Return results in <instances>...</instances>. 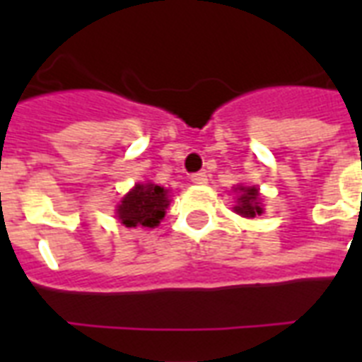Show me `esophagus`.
Listing matches in <instances>:
<instances>
[{
    "label": "esophagus",
    "mask_w": 362,
    "mask_h": 362,
    "mask_svg": "<svg viewBox=\"0 0 362 362\" xmlns=\"http://www.w3.org/2000/svg\"><path fill=\"white\" fill-rule=\"evenodd\" d=\"M206 173H193L192 175V182L193 184H206Z\"/></svg>",
    "instance_id": "esophagus-1"
}]
</instances>
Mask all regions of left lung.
Here are the masks:
<instances>
[{
    "instance_id": "obj_1",
    "label": "left lung",
    "mask_w": 362,
    "mask_h": 362,
    "mask_svg": "<svg viewBox=\"0 0 362 362\" xmlns=\"http://www.w3.org/2000/svg\"><path fill=\"white\" fill-rule=\"evenodd\" d=\"M237 189H240V197L237 199V206H235L237 214L244 216V218H255V216L263 214V209L259 203L257 187L238 186Z\"/></svg>"
}]
</instances>
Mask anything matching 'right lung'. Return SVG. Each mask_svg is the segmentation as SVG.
I'll use <instances>...</instances> for the list:
<instances>
[{
	"label": "right lung",
	"mask_w": 362,
	"mask_h": 362,
	"mask_svg": "<svg viewBox=\"0 0 362 362\" xmlns=\"http://www.w3.org/2000/svg\"><path fill=\"white\" fill-rule=\"evenodd\" d=\"M167 206V189L156 184H136L118 204V220L125 227H156Z\"/></svg>",
	"instance_id": "obj_1"
}]
</instances>
